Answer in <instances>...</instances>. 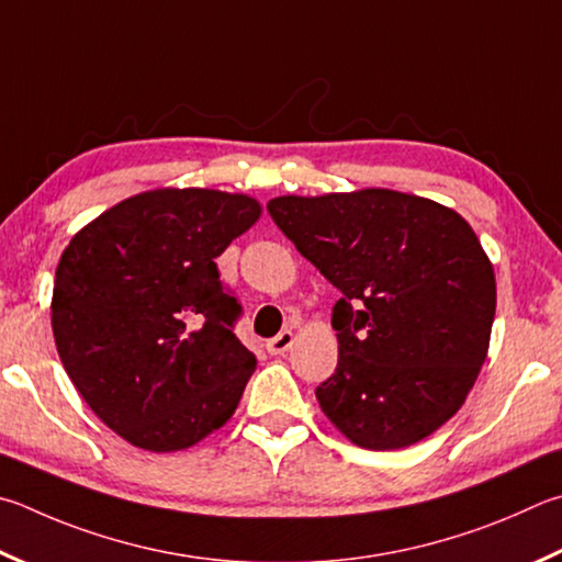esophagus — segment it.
Masks as SVG:
<instances>
[{"mask_svg":"<svg viewBox=\"0 0 562 562\" xmlns=\"http://www.w3.org/2000/svg\"><path fill=\"white\" fill-rule=\"evenodd\" d=\"M292 344H294V334H292L290 329H284V331H280L278 336H274V339H270V341H268V351L278 356V353H284V351H288Z\"/></svg>","mask_w":562,"mask_h":562,"instance_id":"obj_1","label":"esophagus"}]
</instances>
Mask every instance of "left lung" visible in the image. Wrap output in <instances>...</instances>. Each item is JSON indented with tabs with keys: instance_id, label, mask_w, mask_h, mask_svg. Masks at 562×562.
Returning a JSON list of instances; mask_svg holds the SVG:
<instances>
[{
	"instance_id": "obj_1",
	"label": "left lung",
	"mask_w": 562,
	"mask_h": 562,
	"mask_svg": "<svg viewBox=\"0 0 562 562\" xmlns=\"http://www.w3.org/2000/svg\"><path fill=\"white\" fill-rule=\"evenodd\" d=\"M268 213L336 290L339 363L316 401L366 450L425 440L486 359L494 268L457 211L391 189L280 196Z\"/></svg>"
}]
</instances>
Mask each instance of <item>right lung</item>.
<instances>
[{"label": "right lung", "instance_id": "add662e5", "mask_svg": "<svg viewBox=\"0 0 562 562\" xmlns=\"http://www.w3.org/2000/svg\"><path fill=\"white\" fill-rule=\"evenodd\" d=\"M260 203L213 189L120 201L60 255L50 326L68 379L130 445L177 452L226 425L255 371L216 258Z\"/></svg>", "mask_w": 562, "mask_h": 562}]
</instances>
